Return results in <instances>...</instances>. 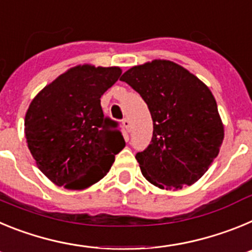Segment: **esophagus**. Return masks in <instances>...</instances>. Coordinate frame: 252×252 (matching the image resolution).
Returning <instances> with one entry per match:
<instances>
[{
  "label": "esophagus",
  "instance_id": "1",
  "mask_svg": "<svg viewBox=\"0 0 252 252\" xmlns=\"http://www.w3.org/2000/svg\"><path fill=\"white\" fill-rule=\"evenodd\" d=\"M122 126H124V128L126 131H130L131 130V122L128 119H124L122 120Z\"/></svg>",
  "mask_w": 252,
  "mask_h": 252
}]
</instances>
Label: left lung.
Instances as JSON below:
<instances>
[{
  "label": "left lung",
  "mask_w": 252,
  "mask_h": 252,
  "mask_svg": "<svg viewBox=\"0 0 252 252\" xmlns=\"http://www.w3.org/2000/svg\"><path fill=\"white\" fill-rule=\"evenodd\" d=\"M153 119L150 145L136 154L142 175L160 189H182L201 179L224 137L217 103L208 87L170 60L155 59L125 72Z\"/></svg>",
  "instance_id": "left-lung-1"
}]
</instances>
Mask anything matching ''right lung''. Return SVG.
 Instances as JSON below:
<instances>
[{"label": "right lung", "instance_id": "right-lung-1", "mask_svg": "<svg viewBox=\"0 0 252 252\" xmlns=\"http://www.w3.org/2000/svg\"><path fill=\"white\" fill-rule=\"evenodd\" d=\"M119 66L68 69L31 101L25 136L37 168L66 189H86L110 171L125 148L117 122L104 117L101 97L119 81Z\"/></svg>", "mask_w": 252, "mask_h": 252}]
</instances>
